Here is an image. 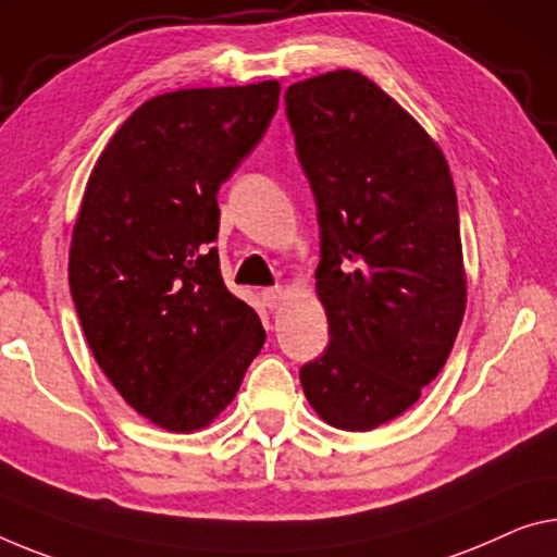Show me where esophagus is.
I'll return each mask as SVG.
<instances>
[{
	"instance_id": "34e87169",
	"label": "esophagus",
	"mask_w": 557,
	"mask_h": 557,
	"mask_svg": "<svg viewBox=\"0 0 557 557\" xmlns=\"http://www.w3.org/2000/svg\"><path fill=\"white\" fill-rule=\"evenodd\" d=\"M284 296H286V290L281 286H271V288L261 290V298H263V304H267L269 311H276V308L284 304Z\"/></svg>"
}]
</instances>
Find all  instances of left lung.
<instances>
[{
    "mask_svg": "<svg viewBox=\"0 0 557 557\" xmlns=\"http://www.w3.org/2000/svg\"><path fill=\"white\" fill-rule=\"evenodd\" d=\"M284 101L315 199L331 336L298 375L323 421L373 431L421 398L463 321L456 189L435 141L368 76H313Z\"/></svg>",
    "mask_w": 557,
    "mask_h": 557,
    "instance_id": "obj_1",
    "label": "left lung"
}]
</instances>
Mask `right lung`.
<instances>
[{
	"label": "right lung",
	"mask_w": 557,
	"mask_h": 557,
	"mask_svg": "<svg viewBox=\"0 0 557 557\" xmlns=\"http://www.w3.org/2000/svg\"><path fill=\"white\" fill-rule=\"evenodd\" d=\"M278 82L182 89L134 111L94 166L70 251L76 315L94 358L144 418L209 425L267 333L221 278V184L278 109Z\"/></svg>",
	"instance_id": "1"
}]
</instances>
